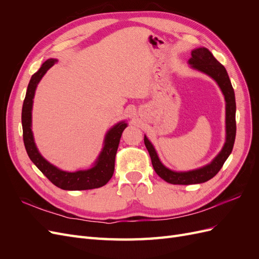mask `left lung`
<instances>
[{
  "mask_svg": "<svg viewBox=\"0 0 259 259\" xmlns=\"http://www.w3.org/2000/svg\"><path fill=\"white\" fill-rule=\"evenodd\" d=\"M188 64L192 69L210 76L217 83L223 93L226 101V142L221 152L206 165L192 170L176 171L164 165L159 159V155L156 153L153 145L145 135L144 142L149 154H150L155 173L165 182L173 185L202 184L213 178L221 170L224 163L230 155L237 132L236 97H234V91L225 67L205 48L193 50L191 52V58L188 60Z\"/></svg>",
  "mask_w": 259,
  "mask_h": 259,
  "instance_id": "8db88e82",
  "label": "left lung"
}]
</instances>
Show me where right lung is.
Here are the masks:
<instances>
[{"mask_svg":"<svg viewBox=\"0 0 259 259\" xmlns=\"http://www.w3.org/2000/svg\"><path fill=\"white\" fill-rule=\"evenodd\" d=\"M58 60L50 58L46 60L41 68L31 76L29 82L26 97L23 100L21 123L23 133V144H25L27 153L30 160L35 166L48 177L51 182L60 189L64 190H89L105 186L111 179L114 171L115 154L119 147L120 139L123 131L126 128L127 123L121 121L106 133L104 139V147L96 161L88 169H79L75 171H66L56 167L44 159L38 152L34 143L32 133V106L36 86L42 80L48 70L52 68Z\"/></svg>","mask_w":259,"mask_h":259,"instance_id":"add662e5","label":"right lung"}]
</instances>
